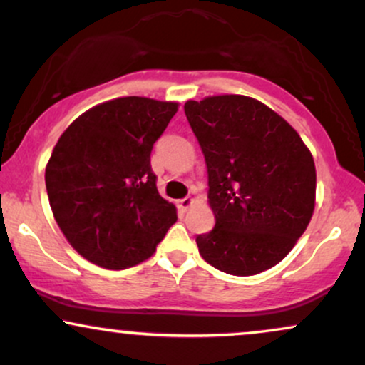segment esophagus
Returning a JSON list of instances; mask_svg holds the SVG:
<instances>
[{
    "label": "esophagus",
    "instance_id": "obj_1",
    "mask_svg": "<svg viewBox=\"0 0 365 365\" xmlns=\"http://www.w3.org/2000/svg\"><path fill=\"white\" fill-rule=\"evenodd\" d=\"M192 204H193V198L192 197H185V198H182V200L178 202V209L182 210V212H187L192 207Z\"/></svg>",
    "mask_w": 365,
    "mask_h": 365
}]
</instances>
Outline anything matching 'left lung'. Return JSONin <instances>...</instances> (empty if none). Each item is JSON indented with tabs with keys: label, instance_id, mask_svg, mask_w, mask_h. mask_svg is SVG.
Instances as JSON below:
<instances>
[{
	"label": "left lung",
	"instance_id": "left-lung-1",
	"mask_svg": "<svg viewBox=\"0 0 365 365\" xmlns=\"http://www.w3.org/2000/svg\"><path fill=\"white\" fill-rule=\"evenodd\" d=\"M183 109L204 151L215 215L214 229L195 239L202 257L232 276L276 266L312 219V153L283 118L252 98L214 96Z\"/></svg>",
	"mask_w": 365,
	"mask_h": 365
}]
</instances>
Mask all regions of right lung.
Wrapping results in <instances>:
<instances>
[{"mask_svg":"<svg viewBox=\"0 0 365 365\" xmlns=\"http://www.w3.org/2000/svg\"><path fill=\"white\" fill-rule=\"evenodd\" d=\"M177 109V103L136 96L113 99L60 136L45 185L60 230L87 261L108 269L140 264L177 222L150 160Z\"/></svg>","mask_w":365,"mask_h":365,"instance_id":"add662e5","label":"right lung"}]
</instances>
